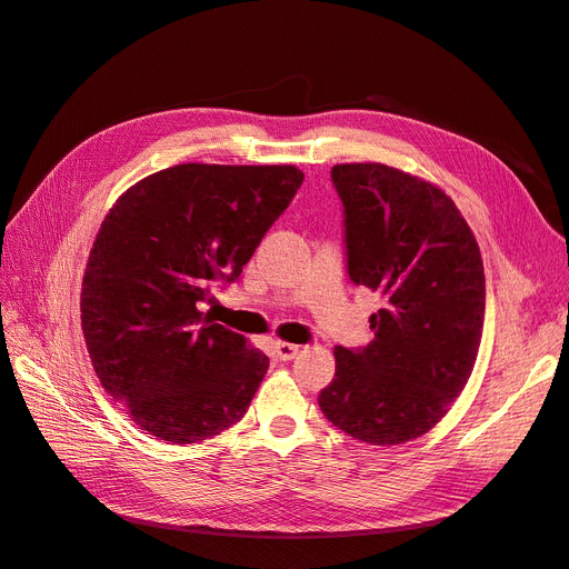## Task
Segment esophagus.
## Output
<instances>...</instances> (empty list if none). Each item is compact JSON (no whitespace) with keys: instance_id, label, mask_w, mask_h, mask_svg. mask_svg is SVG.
I'll return each mask as SVG.
<instances>
[{"instance_id":"34e87169","label":"esophagus","mask_w":569,"mask_h":569,"mask_svg":"<svg viewBox=\"0 0 569 569\" xmlns=\"http://www.w3.org/2000/svg\"><path fill=\"white\" fill-rule=\"evenodd\" d=\"M301 347H297V343H289V341H274V356H278L280 360H291L297 353H299Z\"/></svg>"}]
</instances>
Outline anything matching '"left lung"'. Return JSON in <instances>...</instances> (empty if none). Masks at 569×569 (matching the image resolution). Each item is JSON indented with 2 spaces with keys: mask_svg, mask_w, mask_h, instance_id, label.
<instances>
[{
  "mask_svg": "<svg viewBox=\"0 0 569 569\" xmlns=\"http://www.w3.org/2000/svg\"><path fill=\"white\" fill-rule=\"evenodd\" d=\"M353 284L382 297L375 339L335 349L318 403L349 437L396 446L427 435L468 385L485 327V266L451 197L385 163H339Z\"/></svg>",
  "mask_w": 569,
  "mask_h": 569,
  "instance_id": "8db88e82",
  "label": "left lung"
}]
</instances>
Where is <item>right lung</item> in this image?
<instances>
[{
    "label": "right lung",
    "instance_id": "add662e5",
    "mask_svg": "<svg viewBox=\"0 0 569 569\" xmlns=\"http://www.w3.org/2000/svg\"><path fill=\"white\" fill-rule=\"evenodd\" d=\"M303 173L180 163L118 197L82 278V335L101 387L151 437L197 443L244 412L268 356L199 311L234 282Z\"/></svg>",
    "mask_w": 569,
    "mask_h": 569
}]
</instances>
